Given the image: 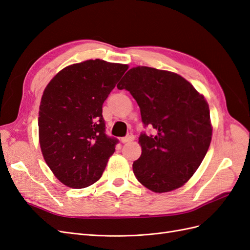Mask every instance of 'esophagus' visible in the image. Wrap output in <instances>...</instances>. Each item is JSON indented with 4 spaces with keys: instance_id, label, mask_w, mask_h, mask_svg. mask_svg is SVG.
Instances as JSON below:
<instances>
[{
    "instance_id": "esophagus-1",
    "label": "esophagus",
    "mask_w": 250,
    "mask_h": 250,
    "mask_svg": "<svg viewBox=\"0 0 250 250\" xmlns=\"http://www.w3.org/2000/svg\"><path fill=\"white\" fill-rule=\"evenodd\" d=\"M133 139H134V137H133V135L130 133V134L126 135L125 138H122V139H121V142H122V143H128V142H131V141H133Z\"/></svg>"
}]
</instances>
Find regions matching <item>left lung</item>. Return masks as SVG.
I'll return each instance as SVG.
<instances>
[{
	"label": "left lung",
	"mask_w": 250,
	"mask_h": 250,
	"mask_svg": "<svg viewBox=\"0 0 250 250\" xmlns=\"http://www.w3.org/2000/svg\"><path fill=\"white\" fill-rule=\"evenodd\" d=\"M137 101L144 125L142 154L132 169L140 183L155 193L183 187L198 169L211 141L213 127L207 100L180 75L149 66H135L117 85Z\"/></svg>",
	"instance_id": "1"
}]
</instances>
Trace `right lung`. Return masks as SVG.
<instances>
[{"label": "right lung", "instance_id": "right-lung-1", "mask_svg": "<svg viewBox=\"0 0 250 250\" xmlns=\"http://www.w3.org/2000/svg\"><path fill=\"white\" fill-rule=\"evenodd\" d=\"M128 65L90 59L57 73L39 112L42 156L56 178L73 188L102 176L118 140L105 134L102 105Z\"/></svg>", "mask_w": 250, "mask_h": 250}]
</instances>
